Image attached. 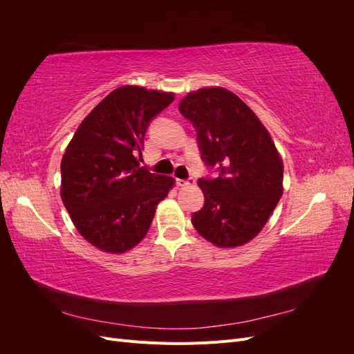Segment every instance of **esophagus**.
<instances>
[{"label":"esophagus","mask_w":354,"mask_h":354,"mask_svg":"<svg viewBox=\"0 0 354 354\" xmlns=\"http://www.w3.org/2000/svg\"><path fill=\"white\" fill-rule=\"evenodd\" d=\"M195 183V178H187V180H181V178H177V186L180 187H185L187 185H194Z\"/></svg>","instance_id":"1"}]
</instances>
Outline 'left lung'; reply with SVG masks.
Instances as JSON below:
<instances>
[{
  "label": "left lung",
  "mask_w": 354,
  "mask_h": 354,
  "mask_svg": "<svg viewBox=\"0 0 354 354\" xmlns=\"http://www.w3.org/2000/svg\"><path fill=\"white\" fill-rule=\"evenodd\" d=\"M178 109L194 124L202 159L217 178H199L205 203L192 224L218 248H236L261 232L283 194V162L269 131L236 94L203 87Z\"/></svg>",
  "instance_id": "left-lung-1"
}]
</instances>
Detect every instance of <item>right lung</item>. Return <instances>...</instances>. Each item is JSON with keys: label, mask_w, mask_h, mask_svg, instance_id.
<instances>
[{"label": "right lung", "mask_w": 354, "mask_h": 354, "mask_svg": "<svg viewBox=\"0 0 354 354\" xmlns=\"http://www.w3.org/2000/svg\"><path fill=\"white\" fill-rule=\"evenodd\" d=\"M174 93L124 85L84 118L62 158L60 196L81 236L124 254L140 243L176 180L140 167L149 122Z\"/></svg>", "instance_id": "1"}]
</instances>
